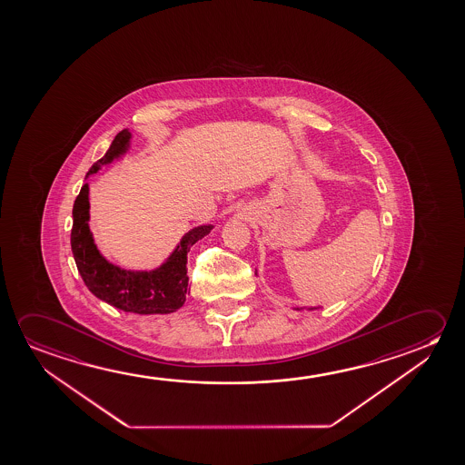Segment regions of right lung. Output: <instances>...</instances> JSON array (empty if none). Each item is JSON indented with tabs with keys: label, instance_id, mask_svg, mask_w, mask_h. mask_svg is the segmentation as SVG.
Here are the masks:
<instances>
[{
	"label": "right lung",
	"instance_id": "add662e5",
	"mask_svg": "<svg viewBox=\"0 0 465 465\" xmlns=\"http://www.w3.org/2000/svg\"><path fill=\"white\" fill-rule=\"evenodd\" d=\"M130 136L132 134L127 129L119 132L106 154L86 172V177L121 157L129 148ZM72 217V254L80 277L96 298L124 312L134 314H171L183 306L188 293L186 254L198 240L213 230V225H200L190 230L164 264L154 271H125L111 264L94 244V235L88 227V183L82 186L74 203Z\"/></svg>",
	"mask_w": 465,
	"mask_h": 465
}]
</instances>
